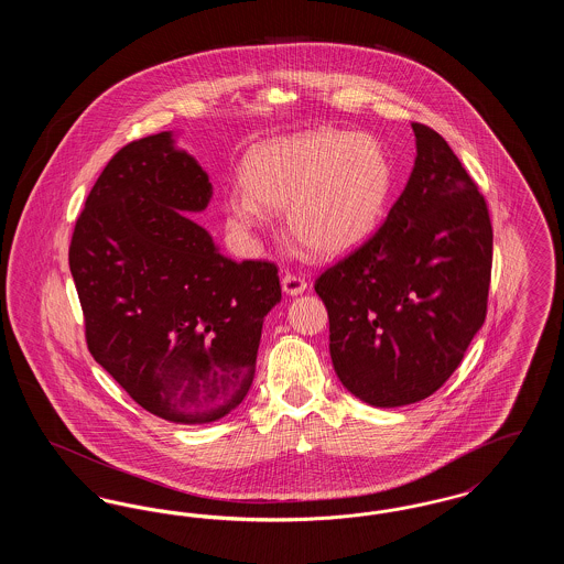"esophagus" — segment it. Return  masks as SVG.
Instances as JSON below:
<instances>
[{
    "mask_svg": "<svg viewBox=\"0 0 564 564\" xmlns=\"http://www.w3.org/2000/svg\"><path fill=\"white\" fill-rule=\"evenodd\" d=\"M281 285H283V292L288 295L302 294V292L306 290V281H304V276H300V274H292V272H288V274L283 276Z\"/></svg>",
    "mask_w": 564,
    "mask_h": 564,
    "instance_id": "obj_1",
    "label": "esophagus"
}]
</instances>
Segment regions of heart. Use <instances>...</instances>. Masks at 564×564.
<instances>
[{
  "label": "heart",
  "instance_id": "obj_1",
  "mask_svg": "<svg viewBox=\"0 0 564 564\" xmlns=\"http://www.w3.org/2000/svg\"><path fill=\"white\" fill-rule=\"evenodd\" d=\"M242 188L224 194L239 237L283 209L285 230L325 258L355 251L376 232L393 192V166L375 137L338 129L270 139L245 156Z\"/></svg>",
  "mask_w": 564,
  "mask_h": 564
}]
</instances>
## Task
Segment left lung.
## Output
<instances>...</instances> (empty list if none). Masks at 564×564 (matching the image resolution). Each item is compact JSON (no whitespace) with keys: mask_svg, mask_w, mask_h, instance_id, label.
Returning a JSON list of instances; mask_svg holds the SVG:
<instances>
[{"mask_svg":"<svg viewBox=\"0 0 564 564\" xmlns=\"http://www.w3.org/2000/svg\"><path fill=\"white\" fill-rule=\"evenodd\" d=\"M416 159L370 241L325 270L334 370L376 408L421 402L482 327L492 264L486 200L442 134L412 124Z\"/></svg>","mask_w":564,"mask_h":564,"instance_id":"left-lung-1","label":"left lung"}]
</instances>
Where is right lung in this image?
I'll return each mask as SVG.
<instances>
[{
    "label": "right lung",
    "instance_id": "add662e5",
    "mask_svg": "<svg viewBox=\"0 0 564 564\" xmlns=\"http://www.w3.org/2000/svg\"><path fill=\"white\" fill-rule=\"evenodd\" d=\"M214 186L171 131L124 145L90 189L69 245L86 343L148 412L180 425L247 398L276 267L235 262L188 214Z\"/></svg>",
    "mask_w": 564,
    "mask_h": 564
}]
</instances>
